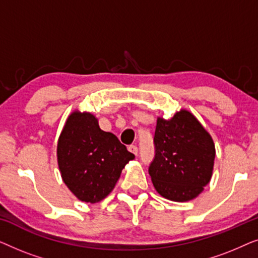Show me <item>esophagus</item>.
I'll return each instance as SVG.
<instances>
[{
  "mask_svg": "<svg viewBox=\"0 0 258 258\" xmlns=\"http://www.w3.org/2000/svg\"><path fill=\"white\" fill-rule=\"evenodd\" d=\"M128 150L130 151V153H133L134 155H137V153H139V149H137V147L134 146V144H132V146L128 147Z\"/></svg>",
  "mask_w": 258,
  "mask_h": 258,
  "instance_id": "esophagus-1",
  "label": "esophagus"
}]
</instances>
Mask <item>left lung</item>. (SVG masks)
Here are the masks:
<instances>
[{"instance_id": "1", "label": "left lung", "mask_w": 258, "mask_h": 258, "mask_svg": "<svg viewBox=\"0 0 258 258\" xmlns=\"http://www.w3.org/2000/svg\"><path fill=\"white\" fill-rule=\"evenodd\" d=\"M154 142L156 155L149 174L156 191L175 202L196 199L213 176L216 150L210 134L181 109L170 118H157Z\"/></svg>"}]
</instances>
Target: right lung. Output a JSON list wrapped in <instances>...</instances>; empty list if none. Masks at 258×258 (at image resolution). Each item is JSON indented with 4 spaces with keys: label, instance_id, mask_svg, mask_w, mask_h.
<instances>
[{
    "label": "right lung",
    "instance_id": "1",
    "mask_svg": "<svg viewBox=\"0 0 258 258\" xmlns=\"http://www.w3.org/2000/svg\"><path fill=\"white\" fill-rule=\"evenodd\" d=\"M134 158L114 134L100 128L96 116L89 111L74 110L58 137L62 179L82 202L97 203L105 199Z\"/></svg>",
    "mask_w": 258,
    "mask_h": 258
}]
</instances>
